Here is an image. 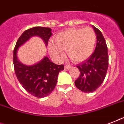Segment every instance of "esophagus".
Segmentation results:
<instances>
[{"label": "esophagus", "mask_w": 124, "mask_h": 124, "mask_svg": "<svg viewBox=\"0 0 124 124\" xmlns=\"http://www.w3.org/2000/svg\"><path fill=\"white\" fill-rule=\"evenodd\" d=\"M65 69H66V70H70V69H71V66H70V65H65Z\"/></svg>", "instance_id": "34e87169"}]
</instances>
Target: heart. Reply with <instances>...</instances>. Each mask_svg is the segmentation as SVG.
I'll return each mask as SVG.
<instances>
[{
    "instance_id": "heart-1",
    "label": "heart",
    "mask_w": 124,
    "mask_h": 124,
    "mask_svg": "<svg viewBox=\"0 0 124 124\" xmlns=\"http://www.w3.org/2000/svg\"><path fill=\"white\" fill-rule=\"evenodd\" d=\"M96 36L90 27L71 28L61 32L55 37V42L48 43L49 52L56 60H62L66 49L70 58L74 62H81L90 56L93 51Z\"/></svg>"
}]
</instances>
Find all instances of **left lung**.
<instances>
[{"instance_id": "8db88e82", "label": "left lung", "mask_w": 124, "mask_h": 124, "mask_svg": "<svg viewBox=\"0 0 124 124\" xmlns=\"http://www.w3.org/2000/svg\"><path fill=\"white\" fill-rule=\"evenodd\" d=\"M96 35V45L92 54L77 67L80 71L79 77L75 81L78 89L84 93L96 90L104 82L109 64L108 47L100 30L92 26Z\"/></svg>"}]
</instances>
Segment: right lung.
<instances>
[{
  "mask_svg": "<svg viewBox=\"0 0 124 124\" xmlns=\"http://www.w3.org/2000/svg\"><path fill=\"white\" fill-rule=\"evenodd\" d=\"M51 35V28H30L21 35L13 51V65L17 79L27 92L38 98L48 96L53 91L56 84L58 73L64 70V66L54 64L47 56H44L42 60L34 65L26 66L18 60L17 51L19 47L34 36L40 37L47 46Z\"/></svg>",
  "mask_w": 124,
  "mask_h": 124,
  "instance_id": "1",
  "label": "right lung"
}]
</instances>
